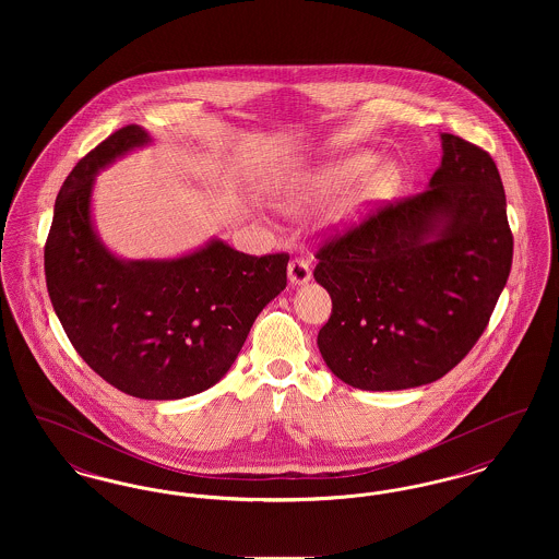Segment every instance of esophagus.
I'll return each instance as SVG.
<instances>
[{
	"mask_svg": "<svg viewBox=\"0 0 559 559\" xmlns=\"http://www.w3.org/2000/svg\"><path fill=\"white\" fill-rule=\"evenodd\" d=\"M310 278H312V270H310L308 260L295 258V260L289 262V281H292L293 285H304Z\"/></svg>",
	"mask_w": 559,
	"mask_h": 559,
	"instance_id": "obj_1",
	"label": "esophagus"
}]
</instances>
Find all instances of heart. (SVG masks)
<instances>
[{
  "label": "heart",
  "instance_id": "obj_1",
  "mask_svg": "<svg viewBox=\"0 0 559 559\" xmlns=\"http://www.w3.org/2000/svg\"><path fill=\"white\" fill-rule=\"evenodd\" d=\"M371 163L372 155H369V153H360V155L347 157V159L340 160V163H333V165L320 169L317 174H312L310 178H306L301 185L293 188L287 201H289L292 207H301V205H308V203H320V201L329 199L331 194L340 192L349 180L360 176ZM396 185H399V167L390 160L374 163L354 187L347 188L346 192L342 194V199L335 205L337 217L340 219L358 217L360 213L369 210L374 203L388 199L394 192Z\"/></svg>",
  "mask_w": 559,
  "mask_h": 559
}]
</instances>
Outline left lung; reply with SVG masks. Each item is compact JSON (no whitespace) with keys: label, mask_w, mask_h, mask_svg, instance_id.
Wrapping results in <instances>:
<instances>
[{"label":"left lung","mask_w":559,"mask_h":559,"mask_svg":"<svg viewBox=\"0 0 559 559\" xmlns=\"http://www.w3.org/2000/svg\"><path fill=\"white\" fill-rule=\"evenodd\" d=\"M429 188L385 203L317 249L314 278L333 301L319 331L326 367L358 390L426 385L476 346L513 258L492 157L442 133Z\"/></svg>","instance_id":"8db88e82"}]
</instances>
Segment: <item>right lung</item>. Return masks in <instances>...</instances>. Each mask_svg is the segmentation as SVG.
Returning <instances> with one entry per match:
<instances>
[{
	"label": "right lung",
	"instance_id": "add662e5",
	"mask_svg": "<svg viewBox=\"0 0 559 559\" xmlns=\"http://www.w3.org/2000/svg\"><path fill=\"white\" fill-rule=\"evenodd\" d=\"M146 142L142 128L126 126L73 167L53 205L46 285L92 371L135 399H187L233 367L253 320L287 287L289 253L258 258L222 240L167 262L108 253L90 217L94 176Z\"/></svg>",
	"mask_w": 559,
	"mask_h": 559
}]
</instances>
